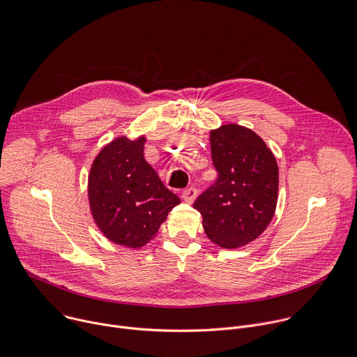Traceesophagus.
Segmentation results:
<instances>
[{
	"instance_id": "esophagus-1",
	"label": "esophagus",
	"mask_w": 357,
	"mask_h": 357,
	"mask_svg": "<svg viewBox=\"0 0 357 357\" xmlns=\"http://www.w3.org/2000/svg\"><path fill=\"white\" fill-rule=\"evenodd\" d=\"M197 195H198V191H197V188H194V187L185 188V190L183 191V194H181L183 199H184L185 202H188V204H192V202L195 201Z\"/></svg>"
}]
</instances>
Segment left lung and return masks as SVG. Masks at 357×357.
Masks as SVG:
<instances>
[{
	"label": "left lung",
	"mask_w": 357,
	"mask_h": 357,
	"mask_svg": "<svg viewBox=\"0 0 357 357\" xmlns=\"http://www.w3.org/2000/svg\"><path fill=\"white\" fill-rule=\"evenodd\" d=\"M218 178L194 202L211 242L236 249L257 239L271 222L278 198V166L264 140L246 126L209 132Z\"/></svg>",
	"instance_id": "1"
}]
</instances>
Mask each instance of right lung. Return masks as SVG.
<instances>
[{"mask_svg": "<svg viewBox=\"0 0 357 357\" xmlns=\"http://www.w3.org/2000/svg\"><path fill=\"white\" fill-rule=\"evenodd\" d=\"M146 137L119 136L96 156L89 174L91 215L111 242L137 249L149 243L180 204L145 160Z\"/></svg>", "mask_w": 357, "mask_h": 357, "instance_id": "1", "label": "right lung"}]
</instances>
